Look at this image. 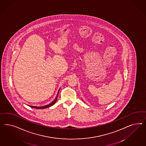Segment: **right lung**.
Returning a JSON list of instances; mask_svg holds the SVG:
<instances>
[{
	"mask_svg": "<svg viewBox=\"0 0 146 146\" xmlns=\"http://www.w3.org/2000/svg\"><path fill=\"white\" fill-rule=\"evenodd\" d=\"M59 90H60V89H59V90H58L57 95L56 97L55 98V99H54V100H53V101L51 102V103H50V104H48V105H46V106H28H28H30V107H31V108H35V109H45V108H49V107H50V106H52L53 104H54L56 102V101H57L58 96V94H59Z\"/></svg>",
	"mask_w": 146,
	"mask_h": 146,
	"instance_id": "1",
	"label": "right lung"
}]
</instances>
